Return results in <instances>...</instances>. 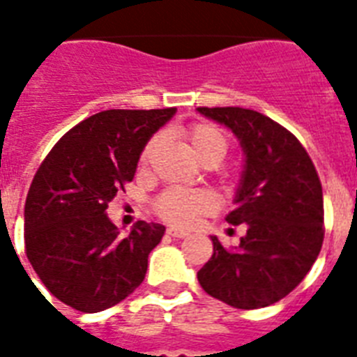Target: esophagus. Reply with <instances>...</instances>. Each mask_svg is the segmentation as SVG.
Wrapping results in <instances>:
<instances>
[{
    "mask_svg": "<svg viewBox=\"0 0 357 357\" xmlns=\"http://www.w3.org/2000/svg\"><path fill=\"white\" fill-rule=\"evenodd\" d=\"M167 234L170 235V237H174V238H185V237H189V234H187V231H183V229H176V228H168V229H167Z\"/></svg>",
    "mask_w": 357,
    "mask_h": 357,
    "instance_id": "esophagus-1",
    "label": "esophagus"
}]
</instances>
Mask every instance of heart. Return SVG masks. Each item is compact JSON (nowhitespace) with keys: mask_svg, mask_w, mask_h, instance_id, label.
<instances>
[{"mask_svg":"<svg viewBox=\"0 0 357 357\" xmlns=\"http://www.w3.org/2000/svg\"><path fill=\"white\" fill-rule=\"evenodd\" d=\"M187 139L202 162L207 159L222 161L228 151L226 135L215 126L209 123H196L187 131ZM157 139H153L142 151V162L150 159L151 151L155 148ZM217 206L215 196L204 189H185V187H172L165 190L155 202V211L162 220H167L178 228H190L198 222V218L211 213Z\"/></svg>","mask_w":357,"mask_h":357,"instance_id":"heart-1","label":"heart"}]
</instances>
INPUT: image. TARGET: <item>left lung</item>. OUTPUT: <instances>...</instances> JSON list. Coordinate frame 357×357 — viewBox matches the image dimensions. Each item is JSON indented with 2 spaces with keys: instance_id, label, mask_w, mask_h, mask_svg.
<instances>
[{
  "instance_id": "1",
  "label": "left lung",
  "mask_w": 357,
  "mask_h": 357,
  "mask_svg": "<svg viewBox=\"0 0 357 357\" xmlns=\"http://www.w3.org/2000/svg\"><path fill=\"white\" fill-rule=\"evenodd\" d=\"M237 137L244 155L226 220L244 224L238 246L211 235L213 255L198 271L202 289L237 310H259L287 296L321 252V179L298 139L265 114L243 107H198Z\"/></svg>"
}]
</instances>
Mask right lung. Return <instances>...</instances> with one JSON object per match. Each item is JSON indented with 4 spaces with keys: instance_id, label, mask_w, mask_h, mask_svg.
Segmentation results:
<instances>
[{
    "instance_id": "add662e5",
    "label": "right lung",
    "mask_w": 357,
    "mask_h": 357,
    "mask_svg": "<svg viewBox=\"0 0 357 357\" xmlns=\"http://www.w3.org/2000/svg\"><path fill=\"white\" fill-rule=\"evenodd\" d=\"M174 114L176 107L92 114L36 170L24 209L25 254L47 291L70 307L107 310L144 280L165 226L139 220L122 235L107 206L135 178L148 140Z\"/></svg>"
}]
</instances>
